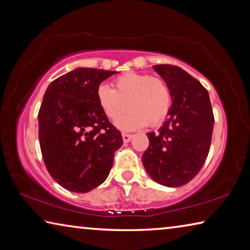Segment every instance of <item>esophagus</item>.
Returning a JSON list of instances; mask_svg holds the SVG:
<instances>
[{"label":"esophagus","mask_w":250,"mask_h":250,"mask_svg":"<svg viewBox=\"0 0 250 250\" xmlns=\"http://www.w3.org/2000/svg\"><path fill=\"white\" fill-rule=\"evenodd\" d=\"M133 135L129 133H122V139H124L125 142H129L131 139H132Z\"/></svg>","instance_id":"1"}]
</instances>
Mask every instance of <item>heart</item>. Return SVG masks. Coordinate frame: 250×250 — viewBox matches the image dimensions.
Here are the masks:
<instances>
[{
  "label": "heart",
  "instance_id": "obj_1",
  "mask_svg": "<svg viewBox=\"0 0 250 250\" xmlns=\"http://www.w3.org/2000/svg\"><path fill=\"white\" fill-rule=\"evenodd\" d=\"M113 89L104 83L97 88V101L104 116L117 121L130 109L128 115L118 122L125 130L140 129L145 125H160L170 112L173 95L170 84L162 77L150 74L126 73L113 80Z\"/></svg>",
  "mask_w": 250,
  "mask_h": 250
}]
</instances>
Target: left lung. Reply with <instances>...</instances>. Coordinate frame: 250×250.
<instances>
[{"label":"left lung","instance_id":"8db88e82","mask_svg":"<svg viewBox=\"0 0 250 250\" xmlns=\"http://www.w3.org/2000/svg\"><path fill=\"white\" fill-rule=\"evenodd\" d=\"M170 84L173 104L158 132L147 133L150 145L142 155L146 172L159 184L177 188L194 177L208 155L214 113L208 91L180 67L155 65Z\"/></svg>","mask_w":250,"mask_h":250}]
</instances>
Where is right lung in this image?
<instances>
[{"mask_svg":"<svg viewBox=\"0 0 250 250\" xmlns=\"http://www.w3.org/2000/svg\"><path fill=\"white\" fill-rule=\"evenodd\" d=\"M115 74L77 68L45 91L39 111L42 155L50 176L70 192L87 193L104 182L124 143L96 95L99 84Z\"/></svg>","mask_w":250,"mask_h":250,"instance_id":"add662e5","label":"right lung"}]
</instances>
